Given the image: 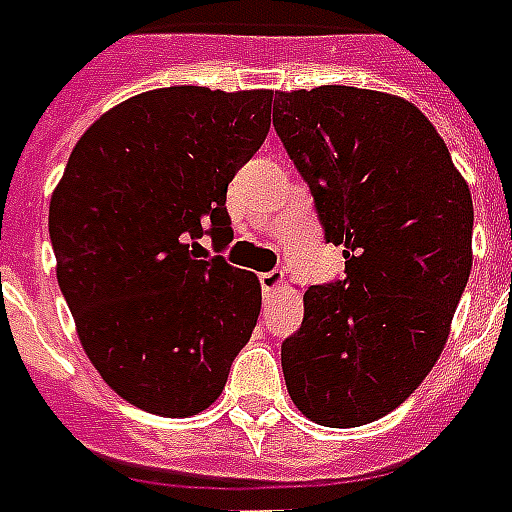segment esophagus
<instances>
[{
  "instance_id": "obj_1",
  "label": "esophagus",
  "mask_w": 512,
  "mask_h": 512,
  "mask_svg": "<svg viewBox=\"0 0 512 512\" xmlns=\"http://www.w3.org/2000/svg\"><path fill=\"white\" fill-rule=\"evenodd\" d=\"M283 283V273L281 270H270V273H260V286H263L265 294H270V291H276L278 286Z\"/></svg>"
}]
</instances>
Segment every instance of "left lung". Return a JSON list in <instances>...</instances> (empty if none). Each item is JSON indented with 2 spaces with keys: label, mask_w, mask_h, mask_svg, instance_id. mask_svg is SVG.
Returning a JSON list of instances; mask_svg holds the SVG:
<instances>
[{
  "label": "left lung",
  "mask_w": 512,
  "mask_h": 512,
  "mask_svg": "<svg viewBox=\"0 0 512 512\" xmlns=\"http://www.w3.org/2000/svg\"><path fill=\"white\" fill-rule=\"evenodd\" d=\"M273 127L346 278L304 291L281 346L291 401L322 427L398 409L435 367L471 273L468 184L414 103L320 85L276 93Z\"/></svg>",
  "instance_id": "8db88e82"
}]
</instances>
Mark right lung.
I'll use <instances>...</instances> for the list:
<instances>
[{"mask_svg":"<svg viewBox=\"0 0 512 512\" xmlns=\"http://www.w3.org/2000/svg\"><path fill=\"white\" fill-rule=\"evenodd\" d=\"M270 90L174 85L85 130L51 195L57 278L90 364L158 416L221 395L260 315V281L197 239H226V190L270 130Z\"/></svg>","mask_w":512,"mask_h":512,"instance_id":"right-lung-1","label":"right lung"}]
</instances>
